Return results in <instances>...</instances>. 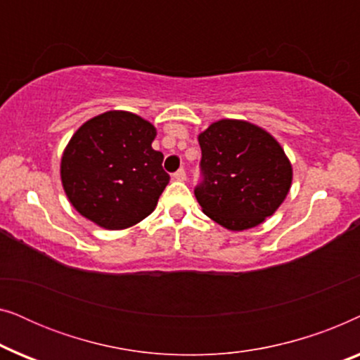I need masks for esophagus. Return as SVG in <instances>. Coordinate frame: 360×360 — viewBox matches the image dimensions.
<instances>
[{
    "label": "esophagus",
    "instance_id": "esophagus-1",
    "mask_svg": "<svg viewBox=\"0 0 360 360\" xmlns=\"http://www.w3.org/2000/svg\"><path fill=\"white\" fill-rule=\"evenodd\" d=\"M174 180H176V181H185V180H186V174H185V170H179V172H175V174H174Z\"/></svg>",
    "mask_w": 360,
    "mask_h": 360
}]
</instances>
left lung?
<instances>
[{"label":"left lung","mask_w":360,"mask_h":360,"mask_svg":"<svg viewBox=\"0 0 360 360\" xmlns=\"http://www.w3.org/2000/svg\"><path fill=\"white\" fill-rule=\"evenodd\" d=\"M205 180L195 196L229 231L262 224L287 198L292 162L275 137L244 120H219L198 134Z\"/></svg>","instance_id":"8db88e82"}]
</instances>
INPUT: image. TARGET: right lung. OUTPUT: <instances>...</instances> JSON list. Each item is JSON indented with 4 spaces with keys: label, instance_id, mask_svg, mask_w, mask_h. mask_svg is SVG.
I'll list each match as a JSON object with an SVG mask.
<instances>
[{
    "label": "right lung",
    "instance_id": "add662e5",
    "mask_svg": "<svg viewBox=\"0 0 360 360\" xmlns=\"http://www.w3.org/2000/svg\"><path fill=\"white\" fill-rule=\"evenodd\" d=\"M155 126L112 110L78 127L63 149L60 180L83 218L110 231L127 229L155 210L170 176L164 154L152 149Z\"/></svg>",
    "mask_w": 360,
    "mask_h": 360
}]
</instances>
